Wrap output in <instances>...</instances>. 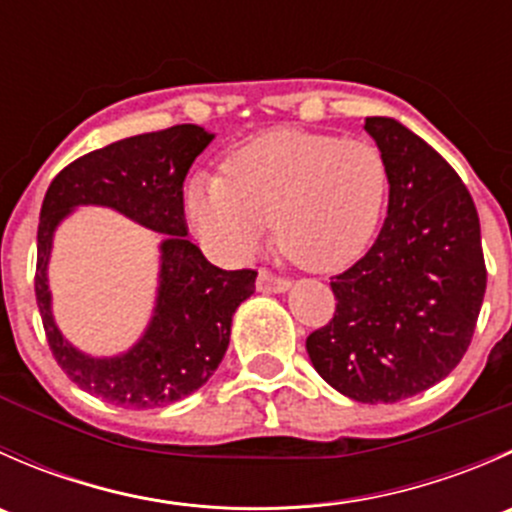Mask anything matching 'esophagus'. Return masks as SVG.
<instances>
[{"label": "esophagus", "instance_id": "esophagus-1", "mask_svg": "<svg viewBox=\"0 0 512 512\" xmlns=\"http://www.w3.org/2000/svg\"><path fill=\"white\" fill-rule=\"evenodd\" d=\"M289 287H292V282L285 280V277L272 275V272H267V270H260V275H257V292L282 294V292H287Z\"/></svg>", "mask_w": 512, "mask_h": 512}]
</instances>
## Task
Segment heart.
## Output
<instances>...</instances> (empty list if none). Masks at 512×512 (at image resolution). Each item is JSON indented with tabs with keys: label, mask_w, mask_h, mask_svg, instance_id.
I'll return each instance as SVG.
<instances>
[{
	"label": "heart",
	"mask_w": 512,
	"mask_h": 512,
	"mask_svg": "<svg viewBox=\"0 0 512 512\" xmlns=\"http://www.w3.org/2000/svg\"><path fill=\"white\" fill-rule=\"evenodd\" d=\"M389 193L379 148L361 138L275 128L225 160V175L190 180L188 215L195 232L227 260L277 245L297 265L339 272L364 255Z\"/></svg>",
	"instance_id": "heart-1"
}]
</instances>
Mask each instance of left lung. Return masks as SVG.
Masks as SVG:
<instances>
[{"label": "left lung", "instance_id": "left-lung-1", "mask_svg": "<svg viewBox=\"0 0 512 512\" xmlns=\"http://www.w3.org/2000/svg\"><path fill=\"white\" fill-rule=\"evenodd\" d=\"M364 131L389 168V210L371 250L334 277L337 312L307 337L332 389L394 404L446 379L471 344L485 297L471 193L423 138L389 116Z\"/></svg>", "mask_w": 512, "mask_h": 512}]
</instances>
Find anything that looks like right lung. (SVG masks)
<instances>
[{"mask_svg":"<svg viewBox=\"0 0 512 512\" xmlns=\"http://www.w3.org/2000/svg\"><path fill=\"white\" fill-rule=\"evenodd\" d=\"M215 133L183 123L123 138L66 165L46 190L36 232V304L46 339L71 381L123 409H158L198 391L230 344L235 309L255 292V270H220L188 240L183 180ZM84 204L111 207L160 231L159 289L142 339L113 357L76 350L53 319L48 260L58 225Z\"/></svg>","mask_w":512,"mask_h":512,"instance_id":"1","label":"right lung"}]
</instances>
